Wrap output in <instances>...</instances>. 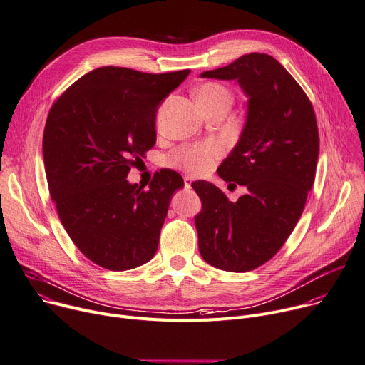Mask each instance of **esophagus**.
<instances>
[{
	"label": "esophagus",
	"mask_w": 365,
	"mask_h": 365,
	"mask_svg": "<svg viewBox=\"0 0 365 365\" xmlns=\"http://www.w3.org/2000/svg\"><path fill=\"white\" fill-rule=\"evenodd\" d=\"M191 182H192V177L185 175V177H184V187H185V188H190V187H191Z\"/></svg>",
	"instance_id": "obj_1"
}]
</instances>
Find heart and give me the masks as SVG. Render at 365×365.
Listing matches in <instances>:
<instances>
[{"mask_svg":"<svg viewBox=\"0 0 365 365\" xmlns=\"http://www.w3.org/2000/svg\"><path fill=\"white\" fill-rule=\"evenodd\" d=\"M195 99H197L203 110L215 105L231 103L230 92L223 86L216 85V83H206V85L199 88L195 91ZM219 155L220 148L217 145L192 146L175 153L173 156V163L190 174H203L210 170Z\"/></svg>","mask_w":365,"mask_h":365,"instance_id":"b5f03b06","label":"heart"}]
</instances>
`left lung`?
Returning a JSON list of instances; mask_svg holds the SVG:
<instances>
[{
  "mask_svg": "<svg viewBox=\"0 0 365 365\" xmlns=\"http://www.w3.org/2000/svg\"><path fill=\"white\" fill-rule=\"evenodd\" d=\"M200 77L237 80L248 101L238 142L217 168L223 181L244 185L247 194L232 203L207 181L191 184L202 200L194 217L199 251L213 267L248 272L277 253L301 217L319 158L314 109L267 53H245Z\"/></svg>",
  "mask_w": 365,
  "mask_h": 365,
  "instance_id": "left-lung-1",
  "label": "left lung"
}]
</instances>
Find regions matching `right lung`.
Segmentation results:
<instances>
[{
  "label": "right lung",
  "instance_id": "obj_1",
  "mask_svg": "<svg viewBox=\"0 0 365 365\" xmlns=\"http://www.w3.org/2000/svg\"><path fill=\"white\" fill-rule=\"evenodd\" d=\"M188 74L101 67L74 81L49 110L42 152L51 199L76 247L101 267L130 270L156 253L184 180L162 170L143 190L127 175L133 158L156 143L162 101Z\"/></svg>",
  "mask_w": 365,
  "mask_h": 365
}]
</instances>
